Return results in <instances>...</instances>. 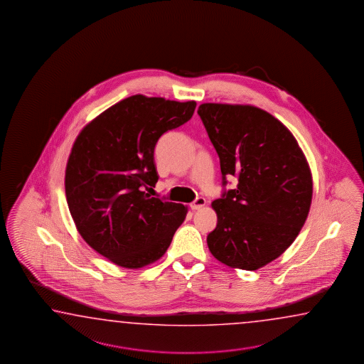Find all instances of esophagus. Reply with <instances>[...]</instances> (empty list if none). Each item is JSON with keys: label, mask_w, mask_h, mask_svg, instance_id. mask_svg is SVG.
<instances>
[{"label": "esophagus", "mask_w": 364, "mask_h": 364, "mask_svg": "<svg viewBox=\"0 0 364 364\" xmlns=\"http://www.w3.org/2000/svg\"><path fill=\"white\" fill-rule=\"evenodd\" d=\"M205 203H207V201H205L204 198H198L193 203L190 204V208H191L193 210H199V209H201V208L205 205Z\"/></svg>", "instance_id": "esophagus-1"}]
</instances>
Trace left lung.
I'll return each mask as SVG.
<instances>
[{
  "label": "left lung",
  "instance_id": "obj_1",
  "mask_svg": "<svg viewBox=\"0 0 364 364\" xmlns=\"http://www.w3.org/2000/svg\"><path fill=\"white\" fill-rule=\"evenodd\" d=\"M198 114L220 157L222 185L237 181L212 203L217 226L208 248L230 267L257 270L284 253L306 221L313 198L306 157L261 108L203 103Z\"/></svg>",
  "mask_w": 364,
  "mask_h": 364
}]
</instances>
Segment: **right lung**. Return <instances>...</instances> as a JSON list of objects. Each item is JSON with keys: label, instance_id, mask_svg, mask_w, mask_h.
Listing matches in <instances>:
<instances>
[{"label": "right lung", "instance_id": "1", "mask_svg": "<svg viewBox=\"0 0 364 364\" xmlns=\"http://www.w3.org/2000/svg\"><path fill=\"white\" fill-rule=\"evenodd\" d=\"M196 102L132 95L80 132L65 168V198L94 250L127 269L164 256L187 208L143 191L156 185L159 138L193 117Z\"/></svg>", "mask_w": 364, "mask_h": 364}]
</instances>
